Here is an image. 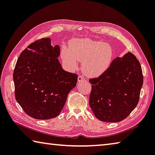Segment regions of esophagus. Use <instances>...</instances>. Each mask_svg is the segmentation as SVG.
Wrapping results in <instances>:
<instances>
[{"mask_svg":"<svg viewBox=\"0 0 155 155\" xmlns=\"http://www.w3.org/2000/svg\"><path fill=\"white\" fill-rule=\"evenodd\" d=\"M85 81V78H84L82 75L78 76V82H82V81Z\"/></svg>","mask_w":155,"mask_h":155,"instance_id":"1","label":"esophagus"}]
</instances>
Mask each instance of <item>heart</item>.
Wrapping results in <instances>:
<instances>
[{
    "mask_svg": "<svg viewBox=\"0 0 155 155\" xmlns=\"http://www.w3.org/2000/svg\"><path fill=\"white\" fill-rule=\"evenodd\" d=\"M69 47L62 46L61 58L64 65L69 70L78 68L82 62V71L85 75L97 77L104 74L111 65L113 50L108 44L89 38L72 39Z\"/></svg>",
    "mask_w": 155,
    "mask_h": 155,
    "instance_id": "heart-1",
    "label": "heart"
}]
</instances>
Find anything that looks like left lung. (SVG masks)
I'll return each mask as SVG.
<instances>
[{
    "label": "left lung",
    "mask_w": 155,
    "mask_h": 155,
    "mask_svg": "<svg viewBox=\"0 0 155 155\" xmlns=\"http://www.w3.org/2000/svg\"><path fill=\"white\" fill-rule=\"evenodd\" d=\"M89 105L102 121L124 120L137 106L143 85L141 65L133 53L112 60L108 69L97 78H90Z\"/></svg>",
    "instance_id": "1"
}]
</instances>
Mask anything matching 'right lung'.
Masks as SVG:
<instances>
[{"instance_id": "right-lung-1", "label": "right lung", "mask_w": 155, "mask_h": 155, "mask_svg": "<svg viewBox=\"0 0 155 155\" xmlns=\"http://www.w3.org/2000/svg\"><path fill=\"white\" fill-rule=\"evenodd\" d=\"M60 47L49 38L31 43L22 51L13 72L17 102L28 116L46 120L59 115L78 76L63 70L57 58Z\"/></svg>"}]
</instances>
